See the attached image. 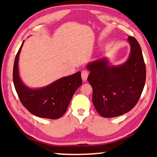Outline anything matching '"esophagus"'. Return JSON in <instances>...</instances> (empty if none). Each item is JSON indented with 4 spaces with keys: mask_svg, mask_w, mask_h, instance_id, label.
Instances as JSON below:
<instances>
[{
    "mask_svg": "<svg viewBox=\"0 0 157 157\" xmlns=\"http://www.w3.org/2000/svg\"><path fill=\"white\" fill-rule=\"evenodd\" d=\"M82 80L83 81H86L87 78H88V75H89V72L86 70H83L82 71Z\"/></svg>",
    "mask_w": 157,
    "mask_h": 157,
    "instance_id": "obj_1",
    "label": "esophagus"
}]
</instances>
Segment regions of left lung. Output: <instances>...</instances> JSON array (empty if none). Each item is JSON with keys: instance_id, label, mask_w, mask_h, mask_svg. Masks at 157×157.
Masks as SVG:
<instances>
[{"instance_id": "8db88e82", "label": "left lung", "mask_w": 157, "mask_h": 157, "mask_svg": "<svg viewBox=\"0 0 157 157\" xmlns=\"http://www.w3.org/2000/svg\"><path fill=\"white\" fill-rule=\"evenodd\" d=\"M129 57L123 64L110 66L106 58L89 63L88 82L93 89L92 102L101 116L113 118L132 109L139 101L146 79L142 50L134 37L129 36Z\"/></svg>"}]
</instances>
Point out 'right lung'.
<instances>
[{
	"label": "right lung",
	"mask_w": 157,
	"mask_h": 157,
	"mask_svg": "<svg viewBox=\"0 0 157 157\" xmlns=\"http://www.w3.org/2000/svg\"><path fill=\"white\" fill-rule=\"evenodd\" d=\"M23 42L16 55L13 68V82L19 100L34 116L44 118H59L65 113L73 94L82 85L81 72L63 77L44 88H28L18 75V58Z\"/></svg>",
	"instance_id": "1"
}]
</instances>
